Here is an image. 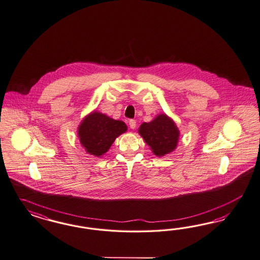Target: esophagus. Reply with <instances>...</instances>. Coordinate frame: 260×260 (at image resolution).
Segmentation results:
<instances>
[{"label":"esophagus","instance_id":"1","mask_svg":"<svg viewBox=\"0 0 260 260\" xmlns=\"http://www.w3.org/2000/svg\"><path fill=\"white\" fill-rule=\"evenodd\" d=\"M128 124H129L131 128H133V129H134V128L136 127V121H135V120H129Z\"/></svg>","mask_w":260,"mask_h":260}]
</instances>
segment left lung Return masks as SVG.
<instances>
[{
    "mask_svg": "<svg viewBox=\"0 0 260 260\" xmlns=\"http://www.w3.org/2000/svg\"><path fill=\"white\" fill-rule=\"evenodd\" d=\"M138 133L156 156H164L176 149L179 129L165 113L159 114L149 123H143Z\"/></svg>",
    "mask_w": 260,
    "mask_h": 260,
    "instance_id": "left-lung-1",
    "label": "left lung"
}]
</instances>
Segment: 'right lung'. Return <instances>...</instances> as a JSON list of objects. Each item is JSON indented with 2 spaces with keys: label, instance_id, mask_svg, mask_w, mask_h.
Masks as SVG:
<instances>
[{
  "label": "right lung",
  "instance_id": "right-lung-1",
  "mask_svg": "<svg viewBox=\"0 0 260 260\" xmlns=\"http://www.w3.org/2000/svg\"><path fill=\"white\" fill-rule=\"evenodd\" d=\"M127 126L123 121L114 120L99 111L87 115L78 126L81 145L87 153L100 157L110 150L115 139L124 133Z\"/></svg>",
  "mask_w": 260,
  "mask_h": 260
}]
</instances>
